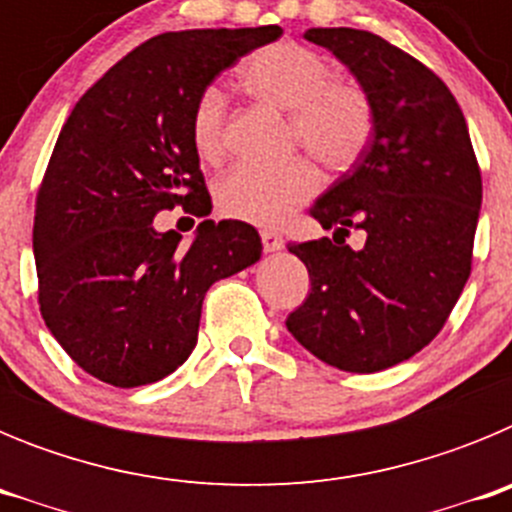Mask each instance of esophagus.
<instances>
[{
  "mask_svg": "<svg viewBox=\"0 0 512 512\" xmlns=\"http://www.w3.org/2000/svg\"><path fill=\"white\" fill-rule=\"evenodd\" d=\"M261 243H264V248L269 253L282 251V246H284L282 235H279L277 230H261Z\"/></svg>",
  "mask_w": 512,
  "mask_h": 512,
  "instance_id": "obj_1",
  "label": "esophagus"
}]
</instances>
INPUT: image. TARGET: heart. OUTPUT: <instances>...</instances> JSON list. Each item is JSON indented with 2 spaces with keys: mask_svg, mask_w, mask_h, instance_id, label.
Masks as SVG:
<instances>
[{
  "mask_svg": "<svg viewBox=\"0 0 512 512\" xmlns=\"http://www.w3.org/2000/svg\"><path fill=\"white\" fill-rule=\"evenodd\" d=\"M253 97L289 112L292 140L330 169H346L366 151L374 133L372 99L359 84L330 79V63L295 40H279L253 53L241 69ZM194 151L215 161L225 148V94L217 84L192 104ZM320 189V171L307 158L277 166L238 164L215 184L220 212L256 225H279Z\"/></svg>",
  "mask_w": 512,
  "mask_h": 512,
  "instance_id": "heart-1",
  "label": "heart"
}]
</instances>
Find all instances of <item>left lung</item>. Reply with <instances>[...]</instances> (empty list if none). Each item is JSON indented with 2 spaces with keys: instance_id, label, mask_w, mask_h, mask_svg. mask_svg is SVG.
Instances as JSON below:
<instances>
[{
  "instance_id": "left-lung-1",
  "label": "left lung",
  "mask_w": 512,
  "mask_h": 512,
  "mask_svg": "<svg viewBox=\"0 0 512 512\" xmlns=\"http://www.w3.org/2000/svg\"><path fill=\"white\" fill-rule=\"evenodd\" d=\"M356 76L374 107L366 151L310 215L333 238L289 243L310 295L289 333L325 364L354 374L390 369L438 336L472 271L482 174L467 120L428 66L354 27H310ZM367 241L356 252L350 228Z\"/></svg>"
}]
</instances>
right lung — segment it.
<instances>
[{"mask_svg": "<svg viewBox=\"0 0 512 512\" xmlns=\"http://www.w3.org/2000/svg\"><path fill=\"white\" fill-rule=\"evenodd\" d=\"M282 27L182 30L117 61L63 122L35 200L40 315L63 351L112 387L169 377L197 346L217 279L261 259L256 228L202 220L194 241L153 217L212 202L189 135L197 94Z\"/></svg>", "mask_w": 512, "mask_h": 512, "instance_id": "1", "label": "right lung"}]
</instances>
